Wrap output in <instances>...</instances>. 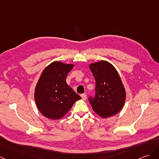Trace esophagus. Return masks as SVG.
<instances>
[{"label": "esophagus", "mask_w": 159, "mask_h": 159, "mask_svg": "<svg viewBox=\"0 0 159 159\" xmlns=\"http://www.w3.org/2000/svg\"><path fill=\"white\" fill-rule=\"evenodd\" d=\"M80 96H81V98H82V99H83V100H85V99H87V95L86 94H84V93L81 94Z\"/></svg>", "instance_id": "obj_1"}]
</instances>
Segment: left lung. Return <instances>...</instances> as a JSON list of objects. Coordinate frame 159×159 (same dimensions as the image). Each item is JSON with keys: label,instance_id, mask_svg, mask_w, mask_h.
Returning a JSON list of instances; mask_svg holds the SVG:
<instances>
[{"label": "left lung", "instance_id": "1", "mask_svg": "<svg viewBox=\"0 0 159 159\" xmlns=\"http://www.w3.org/2000/svg\"><path fill=\"white\" fill-rule=\"evenodd\" d=\"M95 80V95L89 98L92 108L102 118L112 116L124 106L126 93L116 70L106 61L89 66Z\"/></svg>", "mask_w": 159, "mask_h": 159}]
</instances>
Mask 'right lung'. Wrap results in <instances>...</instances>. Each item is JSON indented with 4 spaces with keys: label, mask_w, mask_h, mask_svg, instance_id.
<instances>
[{
    "label": "right lung",
    "mask_w": 159,
    "mask_h": 159,
    "mask_svg": "<svg viewBox=\"0 0 159 159\" xmlns=\"http://www.w3.org/2000/svg\"><path fill=\"white\" fill-rule=\"evenodd\" d=\"M73 67V64L54 61L44 70L40 77L34 99L40 112L48 119H61L81 98L66 81Z\"/></svg>",
    "instance_id": "obj_1"
}]
</instances>
